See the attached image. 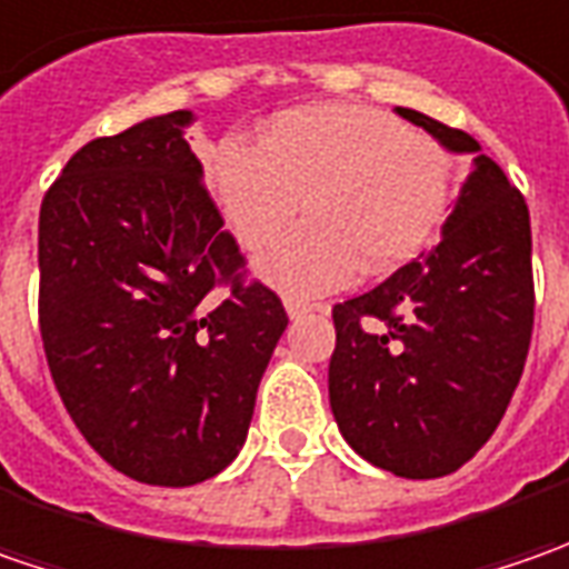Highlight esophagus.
<instances>
[{
    "label": "esophagus",
    "instance_id": "34e87169",
    "mask_svg": "<svg viewBox=\"0 0 569 569\" xmlns=\"http://www.w3.org/2000/svg\"><path fill=\"white\" fill-rule=\"evenodd\" d=\"M284 310H288V317L300 319L307 317V313H322L326 307H319V303H303V300H295V297H284Z\"/></svg>",
    "mask_w": 569,
    "mask_h": 569
}]
</instances>
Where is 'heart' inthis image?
<instances>
[{
	"instance_id": "heart-1",
	"label": "heart",
	"mask_w": 569,
	"mask_h": 569,
	"mask_svg": "<svg viewBox=\"0 0 569 569\" xmlns=\"http://www.w3.org/2000/svg\"><path fill=\"white\" fill-rule=\"evenodd\" d=\"M208 187L243 247L272 243L303 202L307 224L256 259L288 297H319L425 250L452 196V154L377 107L310 103L266 122L259 148L211 151Z\"/></svg>"
}]
</instances>
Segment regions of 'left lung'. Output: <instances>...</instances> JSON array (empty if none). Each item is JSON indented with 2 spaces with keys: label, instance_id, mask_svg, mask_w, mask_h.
Listing matches in <instances>:
<instances>
[{
  "label": "left lung",
  "instance_id": "left-lung-1",
  "mask_svg": "<svg viewBox=\"0 0 569 569\" xmlns=\"http://www.w3.org/2000/svg\"><path fill=\"white\" fill-rule=\"evenodd\" d=\"M449 154H471L440 243L336 303L329 405L341 437L399 478H443L488 443L522 377L532 319L529 208L462 129L418 110Z\"/></svg>",
  "mask_w": 569,
  "mask_h": 569
}]
</instances>
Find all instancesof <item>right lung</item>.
<instances>
[{
  "label": "right lung",
  "instance_id": "obj_1",
  "mask_svg": "<svg viewBox=\"0 0 569 569\" xmlns=\"http://www.w3.org/2000/svg\"><path fill=\"white\" fill-rule=\"evenodd\" d=\"M192 110L94 139L40 206V336L66 411L122 475L189 488L228 469L288 313L240 250L187 142ZM231 281L224 301L207 297Z\"/></svg>",
  "mask_w": 569,
  "mask_h": 569
}]
</instances>
